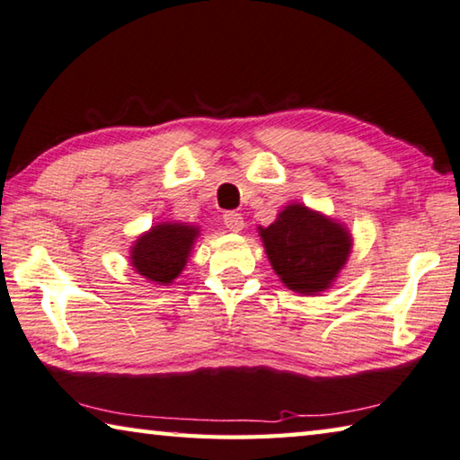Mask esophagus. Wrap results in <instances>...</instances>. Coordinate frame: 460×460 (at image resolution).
<instances>
[{
	"instance_id": "34e87169",
	"label": "esophagus",
	"mask_w": 460,
	"mask_h": 460,
	"mask_svg": "<svg viewBox=\"0 0 460 460\" xmlns=\"http://www.w3.org/2000/svg\"><path fill=\"white\" fill-rule=\"evenodd\" d=\"M223 223H225V227H227V229H229V231H233V233L243 231V227H245L243 217H241L239 213H233V211H229V213H225V215H223Z\"/></svg>"
}]
</instances>
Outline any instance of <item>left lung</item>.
Segmentation results:
<instances>
[{
  "label": "left lung",
  "mask_w": 460,
  "mask_h": 460,
  "mask_svg": "<svg viewBox=\"0 0 460 460\" xmlns=\"http://www.w3.org/2000/svg\"><path fill=\"white\" fill-rule=\"evenodd\" d=\"M259 237L279 281L302 296L330 289L354 245L344 223L304 203L283 207L270 227H259Z\"/></svg>",
  "instance_id": "1"
}]
</instances>
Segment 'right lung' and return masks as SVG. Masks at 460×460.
<instances>
[{
	"label": "right lung",
	"mask_w": 460,
	"mask_h": 460,
	"mask_svg": "<svg viewBox=\"0 0 460 460\" xmlns=\"http://www.w3.org/2000/svg\"><path fill=\"white\" fill-rule=\"evenodd\" d=\"M201 229L197 225L164 221L140 233L130 247V265L156 286H171L185 270Z\"/></svg>",
	"instance_id": "1"
}]
</instances>
